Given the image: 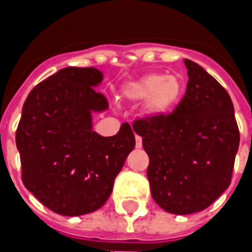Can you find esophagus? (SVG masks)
Listing matches in <instances>:
<instances>
[{
  "label": "esophagus",
  "mask_w": 252,
  "mask_h": 252,
  "mask_svg": "<svg viewBox=\"0 0 252 252\" xmlns=\"http://www.w3.org/2000/svg\"><path fill=\"white\" fill-rule=\"evenodd\" d=\"M141 144H143V143H141V137L140 136H136V147H137V149H140Z\"/></svg>",
  "instance_id": "1"
}]
</instances>
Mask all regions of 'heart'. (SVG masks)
<instances>
[{
    "instance_id": "b5f03b06",
    "label": "heart",
    "mask_w": 252,
    "mask_h": 252,
    "mask_svg": "<svg viewBox=\"0 0 252 252\" xmlns=\"http://www.w3.org/2000/svg\"><path fill=\"white\" fill-rule=\"evenodd\" d=\"M184 92L182 81L175 75L147 74L129 83L123 94L133 102L146 101L144 113L150 118H162L175 109Z\"/></svg>"
}]
</instances>
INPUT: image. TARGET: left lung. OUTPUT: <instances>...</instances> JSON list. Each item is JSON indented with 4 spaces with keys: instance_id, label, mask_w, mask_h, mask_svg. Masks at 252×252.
I'll return each mask as SVG.
<instances>
[{
    "instance_id": "left-lung-1",
    "label": "left lung",
    "mask_w": 252,
    "mask_h": 252,
    "mask_svg": "<svg viewBox=\"0 0 252 252\" xmlns=\"http://www.w3.org/2000/svg\"><path fill=\"white\" fill-rule=\"evenodd\" d=\"M184 63L188 85L174 113L133 126L150 158L151 196L174 215L200 212L228 188L240 144L227 91L199 64Z\"/></svg>"
}]
</instances>
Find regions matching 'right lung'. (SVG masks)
I'll list each match as a JSON object with an SVG mask.
<instances>
[{"label":"right lung","instance_id":"add662e5","mask_svg":"<svg viewBox=\"0 0 252 252\" xmlns=\"http://www.w3.org/2000/svg\"><path fill=\"white\" fill-rule=\"evenodd\" d=\"M102 80L95 67H65L37 84L22 108L16 147L24 185L63 216L101 208L136 144L127 123L111 137L92 129V115L109 108L95 91Z\"/></svg>","mask_w":252,"mask_h":252}]
</instances>
